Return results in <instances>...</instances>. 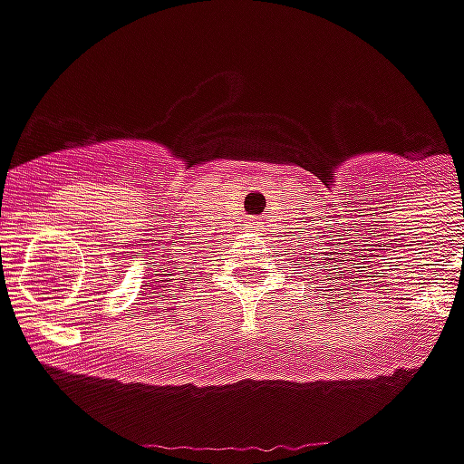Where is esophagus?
<instances>
[{"instance_id": "1", "label": "esophagus", "mask_w": 464, "mask_h": 464, "mask_svg": "<svg viewBox=\"0 0 464 464\" xmlns=\"http://www.w3.org/2000/svg\"><path fill=\"white\" fill-rule=\"evenodd\" d=\"M260 224H262V221H255L253 226H255V228H260Z\"/></svg>"}]
</instances>
